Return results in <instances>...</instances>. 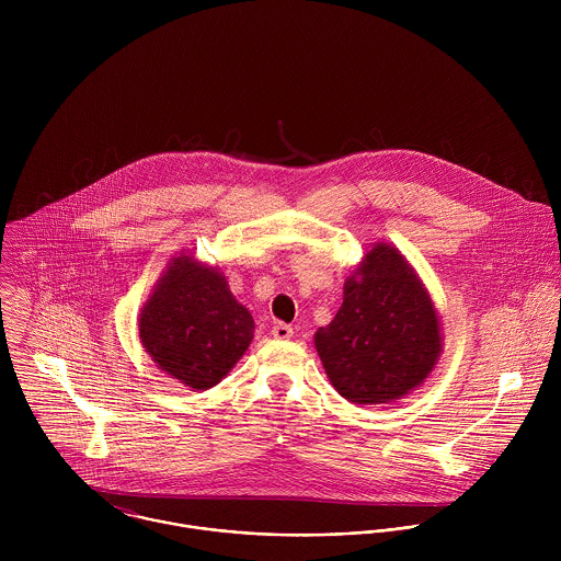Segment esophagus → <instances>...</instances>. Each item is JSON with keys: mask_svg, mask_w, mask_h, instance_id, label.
I'll return each mask as SVG.
<instances>
[{"mask_svg": "<svg viewBox=\"0 0 561 561\" xmlns=\"http://www.w3.org/2000/svg\"><path fill=\"white\" fill-rule=\"evenodd\" d=\"M272 334H274V339H278V341H287V339L294 336V328H291L289 323L276 321V323L272 325Z\"/></svg>", "mask_w": 561, "mask_h": 561, "instance_id": "34e87169", "label": "esophagus"}]
</instances>
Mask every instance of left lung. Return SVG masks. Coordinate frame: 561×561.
<instances>
[{
	"instance_id": "1",
	"label": "left lung",
	"mask_w": 561,
	"mask_h": 561,
	"mask_svg": "<svg viewBox=\"0 0 561 561\" xmlns=\"http://www.w3.org/2000/svg\"><path fill=\"white\" fill-rule=\"evenodd\" d=\"M316 347L332 387L352 403L400 400L427 378L440 354L436 311L396 248L367 252Z\"/></svg>"
}]
</instances>
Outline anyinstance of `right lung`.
Here are the masks:
<instances>
[{"label": "right lung", "instance_id": "right-lung-1", "mask_svg": "<svg viewBox=\"0 0 561 561\" xmlns=\"http://www.w3.org/2000/svg\"><path fill=\"white\" fill-rule=\"evenodd\" d=\"M252 316L227 280L179 256L142 309L140 339L161 369L194 391L216 387L248 350Z\"/></svg>", "mask_w": 561, "mask_h": 561}]
</instances>
